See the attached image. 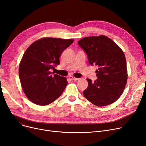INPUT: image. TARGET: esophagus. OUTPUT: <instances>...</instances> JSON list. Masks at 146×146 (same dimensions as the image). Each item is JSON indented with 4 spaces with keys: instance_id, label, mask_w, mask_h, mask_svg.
Returning a JSON list of instances; mask_svg holds the SVG:
<instances>
[{
    "instance_id": "esophagus-1",
    "label": "esophagus",
    "mask_w": 146,
    "mask_h": 146,
    "mask_svg": "<svg viewBox=\"0 0 146 146\" xmlns=\"http://www.w3.org/2000/svg\"><path fill=\"white\" fill-rule=\"evenodd\" d=\"M69 78H70V80H75V81H76V80H79V78H76V77H74V76H69Z\"/></svg>"
}]
</instances>
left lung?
<instances>
[{
	"label": "left lung",
	"mask_w": 146,
	"mask_h": 146,
	"mask_svg": "<svg viewBox=\"0 0 146 146\" xmlns=\"http://www.w3.org/2000/svg\"><path fill=\"white\" fill-rule=\"evenodd\" d=\"M88 56L90 65H96L98 79L87 78L85 98L98 107L116 101L125 89L127 81L126 59L121 48L104 35L83 38L78 42Z\"/></svg>",
	"instance_id": "1"
}]
</instances>
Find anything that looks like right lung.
<instances>
[{
    "mask_svg": "<svg viewBox=\"0 0 146 146\" xmlns=\"http://www.w3.org/2000/svg\"><path fill=\"white\" fill-rule=\"evenodd\" d=\"M73 42L71 39L43 38L25 50L19 64V76L25 96L33 103L47 105L63 93L67 79L52 75L50 70L60 64V55Z\"/></svg>",
    "mask_w": 146,
    "mask_h": 146,
    "instance_id": "add662e5",
    "label": "right lung"
}]
</instances>
